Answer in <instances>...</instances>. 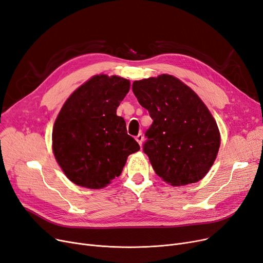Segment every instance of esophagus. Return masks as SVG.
Listing matches in <instances>:
<instances>
[{"mask_svg":"<svg viewBox=\"0 0 263 263\" xmlns=\"http://www.w3.org/2000/svg\"><path fill=\"white\" fill-rule=\"evenodd\" d=\"M135 140L138 141V143H139V144L142 146V143H143V140H144V136H143V135L140 133L138 136H136Z\"/></svg>","mask_w":263,"mask_h":263,"instance_id":"1","label":"esophagus"}]
</instances>
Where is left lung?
<instances>
[{
  "instance_id": "1",
  "label": "left lung",
  "mask_w": 263,
  "mask_h": 263,
  "mask_svg": "<svg viewBox=\"0 0 263 263\" xmlns=\"http://www.w3.org/2000/svg\"><path fill=\"white\" fill-rule=\"evenodd\" d=\"M132 90L154 120L145 133L143 152L156 174L173 186L202 179L215 161L220 135L201 99L166 74L135 81Z\"/></svg>"
}]
</instances>
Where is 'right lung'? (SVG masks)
Segmentation results:
<instances>
[{
    "label": "right lung",
    "mask_w": 263,
    "mask_h": 263,
    "mask_svg": "<svg viewBox=\"0 0 263 263\" xmlns=\"http://www.w3.org/2000/svg\"><path fill=\"white\" fill-rule=\"evenodd\" d=\"M129 89L128 79L97 75L62 106L52 130V151L74 184L90 189L107 186L121 174L128 156L140 151L116 114Z\"/></svg>",
    "instance_id": "right-lung-1"
}]
</instances>
